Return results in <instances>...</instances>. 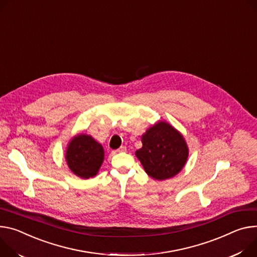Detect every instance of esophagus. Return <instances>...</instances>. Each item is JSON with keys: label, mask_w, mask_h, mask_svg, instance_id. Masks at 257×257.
Here are the masks:
<instances>
[{"label": "esophagus", "mask_w": 257, "mask_h": 257, "mask_svg": "<svg viewBox=\"0 0 257 257\" xmlns=\"http://www.w3.org/2000/svg\"><path fill=\"white\" fill-rule=\"evenodd\" d=\"M121 152H126V147L122 146L120 149H118V150L113 151V154H116V153H121Z\"/></svg>", "instance_id": "esophagus-1"}]
</instances>
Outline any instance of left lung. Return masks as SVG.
<instances>
[{
	"label": "left lung",
	"mask_w": 257,
	"mask_h": 257,
	"mask_svg": "<svg viewBox=\"0 0 257 257\" xmlns=\"http://www.w3.org/2000/svg\"><path fill=\"white\" fill-rule=\"evenodd\" d=\"M143 148L135 152L145 171L156 180H165L181 171L189 157L183 136L174 127L160 121L142 137Z\"/></svg>",
	"instance_id": "1"
}]
</instances>
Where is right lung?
<instances>
[{
	"instance_id": "obj_1",
	"label": "right lung",
	"mask_w": 257,
	"mask_h": 257,
	"mask_svg": "<svg viewBox=\"0 0 257 257\" xmlns=\"http://www.w3.org/2000/svg\"><path fill=\"white\" fill-rule=\"evenodd\" d=\"M103 159L102 146L87 134L76 135L68 144L65 154L68 168L74 174L84 179L97 174Z\"/></svg>"
}]
</instances>
